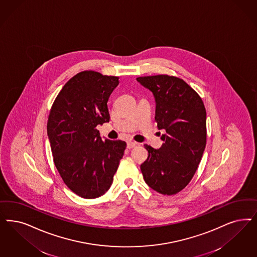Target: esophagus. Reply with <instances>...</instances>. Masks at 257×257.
Returning <instances> with one entry per match:
<instances>
[{
  "instance_id": "esophagus-1",
  "label": "esophagus",
  "mask_w": 257,
  "mask_h": 257,
  "mask_svg": "<svg viewBox=\"0 0 257 257\" xmlns=\"http://www.w3.org/2000/svg\"><path fill=\"white\" fill-rule=\"evenodd\" d=\"M138 145V143L137 142H127V148L128 149H132V148H134L135 146H137Z\"/></svg>"
}]
</instances>
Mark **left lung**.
<instances>
[{
	"mask_svg": "<svg viewBox=\"0 0 257 257\" xmlns=\"http://www.w3.org/2000/svg\"><path fill=\"white\" fill-rule=\"evenodd\" d=\"M156 100L155 119L166 134L160 149L145 144L149 156L142 165L147 185L162 195H176L189 184L206 146V109L201 97L179 78L168 75L140 77Z\"/></svg>",
	"mask_w": 257,
	"mask_h": 257,
	"instance_id": "8db88e82",
	"label": "left lung"
}]
</instances>
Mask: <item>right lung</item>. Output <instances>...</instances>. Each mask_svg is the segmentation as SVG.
I'll return each mask as SVG.
<instances>
[{
  "label": "right lung",
  "instance_id": "add662e5",
  "mask_svg": "<svg viewBox=\"0 0 257 257\" xmlns=\"http://www.w3.org/2000/svg\"><path fill=\"white\" fill-rule=\"evenodd\" d=\"M118 78L82 71L56 97L47 121L54 163L66 186L80 197L104 195L113 183L126 142L99 137L97 125L109 122L107 101Z\"/></svg>",
  "mask_w": 257,
  "mask_h": 257
}]
</instances>
